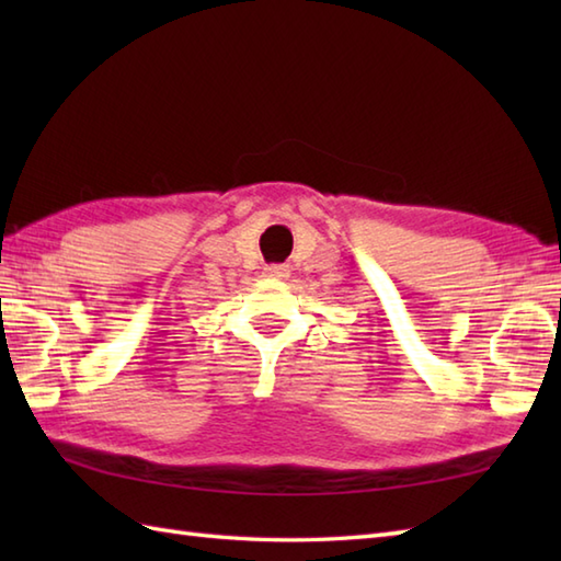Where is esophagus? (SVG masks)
Masks as SVG:
<instances>
[{
  "label": "esophagus",
  "instance_id": "esophagus-1",
  "mask_svg": "<svg viewBox=\"0 0 561 561\" xmlns=\"http://www.w3.org/2000/svg\"><path fill=\"white\" fill-rule=\"evenodd\" d=\"M265 277H270V279H284V277H289V270L284 267V265H267L265 267Z\"/></svg>",
  "mask_w": 561,
  "mask_h": 561
}]
</instances>
